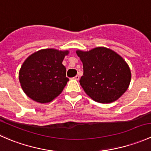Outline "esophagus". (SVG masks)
<instances>
[{
    "label": "esophagus",
    "instance_id": "obj_1",
    "mask_svg": "<svg viewBox=\"0 0 151 151\" xmlns=\"http://www.w3.org/2000/svg\"><path fill=\"white\" fill-rule=\"evenodd\" d=\"M74 80H80V77H79L78 75H76L75 77H74Z\"/></svg>",
    "mask_w": 151,
    "mask_h": 151
}]
</instances>
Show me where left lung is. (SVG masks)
Listing matches in <instances>:
<instances>
[{
    "instance_id": "1",
    "label": "left lung",
    "mask_w": 151,
    "mask_h": 151,
    "mask_svg": "<svg viewBox=\"0 0 151 151\" xmlns=\"http://www.w3.org/2000/svg\"><path fill=\"white\" fill-rule=\"evenodd\" d=\"M76 52L83 65L80 83L93 100L111 103L126 92L132 74L126 62L118 53L103 47Z\"/></svg>"
}]
</instances>
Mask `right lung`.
I'll use <instances>...</instances> for the list:
<instances>
[{
    "instance_id": "right-lung-1",
    "label": "right lung",
    "mask_w": 151,
    "mask_h": 151,
    "mask_svg": "<svg viewBox=\"0 0 151 151\" xmlns=\"http://www.w3.org/2000/svg\"><path fill=\"white\" fill-rule=\"evenodd\" d=\"M68 50L45 49L33 53L19 72L21 87L27 96L39 103H48L60 95L68 81L62 64Z\"/></svg>"
}]
</instances>
